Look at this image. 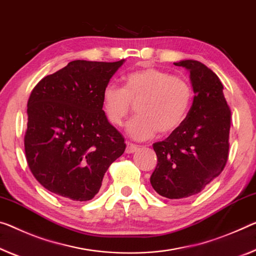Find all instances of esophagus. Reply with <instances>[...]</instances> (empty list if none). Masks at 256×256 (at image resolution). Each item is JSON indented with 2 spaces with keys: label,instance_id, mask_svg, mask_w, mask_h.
I'll return each mask as SVG.
<instances>
[{
  "label": "esophagus",
  "instance_id": "obj_1",
  "mask_svg": "<svg viewBox=\"0 0 256 256\" xmlns=\"http://www.w3.org/2000/svg\"><path fill=\"white\" fill-rule=\"evenodd\" d=\"M137 150H138V146H137V145H135V144H132V143H127V148H126V153H134V152H136Z\"/></svg>",
  "mask_w": 256,
  "mask_h": 256
}]
</instances>
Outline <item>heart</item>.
Wrapping results in <instances>:
<instances>
[{
	"label": "heart",
	"mask_w": 256,
	"mask_h": 256,
	"mask_svg": "<svg viewBox=\"0 0 256 256\" xmlns=\"http://www.w3.org/2000/svg\"><path fill=\"white\" fill-rule=\"evenodd\" d=\"M192 89L186 78L170 76L166 70L144 68L127 74L124 87L108 84L102 92V105L111 124L119 127L137 104V116L126 127L134 140L152 138L158 130L170 134L186 118Z\"/></svg>",
	"instance_id": "b5f03b06"
}]
</instances>
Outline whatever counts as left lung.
Segmentation results:
<instances>
[{
  "instance_id": "1",
  "label": "left lung",
  "mask_w": 256,
  "mask_h": 256,
  "mask_svg": "<svg viewBox=\"0 0 256 256\" xmlns=\"http://www.w3.org/2000/svg\"><path fill=\"white\" fill-rule=\"evenodd\" d=\"M190 72L194 103L182 124L153 144L158 164L150 182L168 199L194 196L221 174L229 154L231 111L218 76L202 62H174Z\"/></svg>"
}]
</instances>
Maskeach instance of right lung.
<instances>
[{
    "mask_svg": "<svg viewBox=\"0 0 256 256\" xmlns=\"http://www.w3.org/2000/svg\"><path fill=\"white\" fill-rule=\"evenodd\" d=\"M126 60H73L43 78L27 103L25 153L38 182L73 202L95 196L124 138L108 122L102 92Z\"/></svg>",
    "mask_w": 256,
    "mask_h": 256,
    "instance_id": "obj_1",
    "label": "right lung"
}]
</instances>
